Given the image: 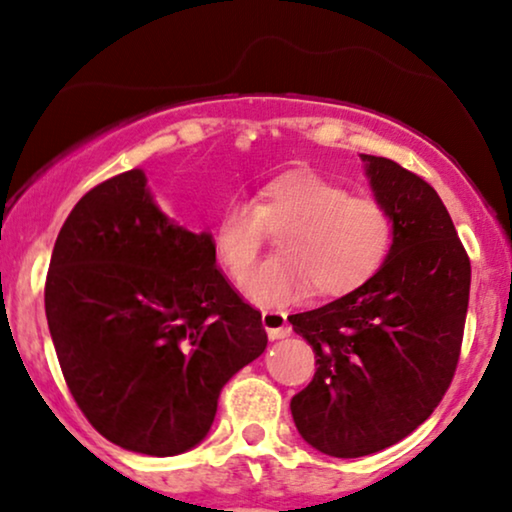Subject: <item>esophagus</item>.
<instances>
[{"label": "esophagus", "mask_w": 512, "mask_h": 512, "mask_svg": "<svg viewBox=\"0 0 512 512\" xmlns=\"http://www.w3.org/2000/svg\"><path fill=\"white\" fill-rule=\"evenodd\" d=\"M261 321H263L265 331H268V338H270V340L286 338V335L291 333V326H289V321H286V314H284V312L265 310V312L261 314Z\"/></svg>", "instance_id": "esophagus-1"}]
</instances>
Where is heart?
<instances>
[{"label":"heart","instance_id":"heart-1","mask_svg":"<svg viewBox=\"0 0 512 512\" xmlns=\"http://www.w3.org/2000/svg\"><path fill=\"white\" fill-rule=\"evenodd\" d=\"M283 230V254L248 276L268 232ZM216 261L242 279V293L261 307L289 305L314 291L345 296L375 277L394 244V221L373 198L314 172H286L258 188L254 202L230 200L216 219Z\"/></svg>","mask_w":512,"mask_h":512}]
</instances>
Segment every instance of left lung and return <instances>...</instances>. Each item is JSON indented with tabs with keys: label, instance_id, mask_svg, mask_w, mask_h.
<instances>
[{
	"label": "left lung",
	"instance_id": "1",
	"mask_svg": "<svg viewBox=\"0 0 512 512\" xmlns=\"http://www.w3.org/2000/svg\"><path fill=\"white\" fill-rule=\"evenodd\" d=\"M394 221L389 258L366 284L291 314L317 373L291 398L307 445L354 459L410 436L450 387L471 291V261L440 195L394 160L361 153Z\"/></svg>",
	"mask_w": 512,
	"mask_h": 512
}]
</instances>
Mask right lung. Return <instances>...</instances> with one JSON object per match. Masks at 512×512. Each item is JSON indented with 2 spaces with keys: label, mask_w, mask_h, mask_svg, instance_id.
Masks as SVG:
<instances>
[{
  "label": "right lung",
  "mask_w": 512,
  "mask_h": 512,
  "mask_svg": "<svg viewBox=\"0 0 512 512\" xmlns=\"http://www.w3.org/2000/svg\"><path fill=\"white\" fill-rule=\"evenodd\" d=\"M44 300L76 405L111 443L151 457L202 443L223 384L268 345L261 312L216 268L212 233L174 223L144 170L76 202Z\"/></svg>",
  "instance_id": "1"
}]
</instances>
